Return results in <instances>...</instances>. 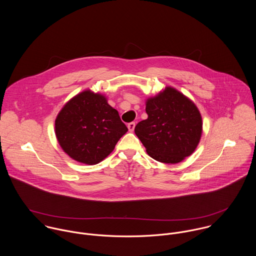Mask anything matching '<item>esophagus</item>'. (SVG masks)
<instances>
[{
	"label": "esophagus",
	"mask_w": 256,
	"mask_h": 256,
	"mask_svg": "<svg viewBox=\"0 0 256 256\" xmlns=\"http://www.w3.org/2000/svg\"><path fill=\"white\" fill-rule=\"evenodd\" d=\"M127 127H128V129H129V131H130V132H133V131H134V129H135V122H131V123H129Z\"/></svg>",
	"instance_id": "esophagus-1"
}]
</instances>
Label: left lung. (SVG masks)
Masks as SVG:
<instances>
[{
  "instance_id": "1",
  "label": "left lung",
  "mask_w": 256,
  "mask_h": 256,
  "mask_svg": "<svg viewBox=\"0 0 256 256\" xmlns=\"http://www.w3.org/2000/svg\"><path fill=\"white\" fill-rule=\"evenodd\" d=\"M148 118L135 127L146 154L164 164H178L194 152L202 131V116L195 104L172 86L146 98Z\"/></svg>"
}]
</instances>
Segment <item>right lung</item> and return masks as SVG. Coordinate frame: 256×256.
I'll return each instance as SVG.
<instances>
[{
	"label": "right lung",
	"instance_id": "add662e5",
	"mask_svg": "<svg viewBox=\"0 0 256 256\" xmlns=\"http://www.w3.org/2000/svg\"><path fill=\"white\" fill-rule=\"evenodd\" d=\"M128 131L108 98L90 90L72 98L58 113L55 135L62 150L78 162L96 164Z\"/></svg>",
	"mask_w": 256,
	"mask_h": 256
}]
</instances>
